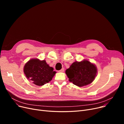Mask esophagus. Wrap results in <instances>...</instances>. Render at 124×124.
<instances>
[{
  "label": "esophagus",
  "mask_w": 124,
  "mask_h": 124,
  "mask_svg": "<svg viewBox=\"0 0 124 124\" xmlns=\"http://www.w3.org/2000/svg\"><path fill=\"white\" fill-rule=\"evenodd\" d=\"M64 71V68H62L59 71V72H63Z\"/></svg>",
  "instance_id": "esophagus-1"
}]
</instances>
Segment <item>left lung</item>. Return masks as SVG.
I'll return each instance as SVG.
<instances>
[{
	"mask_svg": "<svg viewBox=\"0 0 124 124\" xmlns=\"http://www.w3.org/2000/svg\"><path fill=\"white\" fill-rule=\"evenodd\" d=\"M65 73L69 80L78 86L81 87L92 83L97 73L95 65L89 61H76L72 64Z\"/></svg>",
	"mask_w": 124,
	"mask_h": 124,
	"instance_id": "obj_1",
	"label": "left lung"
}]
</instances>
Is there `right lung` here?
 I'll use <instances>...</instances> for the list:
<instances>
[{"mask_svg": "<svg viewBox=\"0 0 124 124\" xmlns=\"http://www.w3.org/2000/svg\"><path fill=\"white\" fill-rule=\"evenodd\" d=\"M45 60L32 59L25 64L24 73L27 79L37 85L42 86L50 81L56 73Z\"/></svg>", "mask_w": 124, "mask_h": 124, "instance_id": "add662e5", "label": "right lung"}]
</instances>
